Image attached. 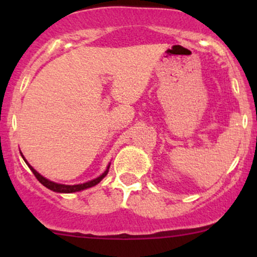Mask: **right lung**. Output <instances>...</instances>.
<instances>
[{
    "label": "right lung",
    "mask_w": 257,
    "mask_h": 257,
    "mask_svg": "<svg viewBox=\"0 0 257 257\" xmlns=\"http://www.w3.org/2000/svg\"><path fill=\"white\" fill-rule=\"evenodd\" d=\"M22 156H23V155H22ZM23 158H24V157H23ZM24 161H25V158H24ZM25 163L28 164L29 168H30V169H31V172L34 173V175L36 176V179L38 180V181L41 182V184H42L43 186H46V187L49 188V190L54 191V192H59V193H72V192H77V191L85 190V188L93 187V186H95L96 184H99V182L101 181V180L104 179L106 175H107L108 168H110V166H108L107 169H106V172H105L104 174H102V175H100L99 178L91 180V181L84 182V184H81V185H72V186H71V185H61V184H57V182H53V181H51V180L43 178V176L41 175V174H38V173L36 172V170H35L34 168H32V167L30 166V164L28 163V162L25 161Z\"/></svg>",
    "instance_id": "obj_1"
}]
</instances>
